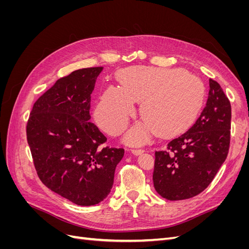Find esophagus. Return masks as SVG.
Instances as JSON below:
<instances>
[{"label": "esophagus", "mask_w": 249, "mask_h": 249, "mask_svg": "<svg viewBox=\"0 0 249 249\" xmlns=\"http://www.w3.org/2000/svg\"><path fill=\"white\" fill-rule=\"evenodd\" d=\"M132 153L135 156H139V155L144 153V150H143V149H132Z\"/></svg>", "instance_id": "34e87169"}]
</instances>
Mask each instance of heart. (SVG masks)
I'll use <instances>...</instances> for the list:
<instances>
[{
  "label": "heart",
  "mask_w": 249,
  "mask_h": 249,
  "mask_svg": "<svg viewBox=\"0 0 249 249\" xmlns=\"http://www.w3.org/2000/svg\"><path fill=\"white\" fill-rule=\"evenodd\" d=\"M120 87L108 86L95 109V120L104 131H124L141 103L144 118L126 134L125 142L144 144L157 132L172 136L184 131L197 116L205 89L201 81L180 70L134 66L120 71Z\"/></svg>",
  "instance_id": "obj_1"
}]
</instances>
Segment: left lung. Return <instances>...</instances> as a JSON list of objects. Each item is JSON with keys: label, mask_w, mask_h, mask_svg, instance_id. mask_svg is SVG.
I'll list each match as a JSON object with an SVG mask.
<instances>
[{"label": "left lung", "mask_w": 249, "mask_h": 249, "mask_svg": "<svg viewBox=\"0 0 249 249\" xmlns=\"http://www.w3.org/2000/svg\"><path fill=\"white\" fill-rule=\"evenodd\" d=\"M209 95L195 124L156 152L153 175L158 194L168 200L196 196L211 184L227 159L231 109L221 86L209 80Z\"/></svg>", "instance_id": "8db88e82"}]
</instances>
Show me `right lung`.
I'll use <instances>...</instances> for the list:
<instances>
[{
    "label": "right lung",
    "instance_id": "1",
    "mask_svg": "<svg viewBox=\"0 0 249 249\" xmlns=\"http://www.w3.org/2000/svg\"><path fill=\"white\" fill-rule=\"evenodd\" d=\"M104 67L72 71L34 104L27 140L41 182L78 206H94L113 187L124 149L103 147L107 138L90 123V101Z\"/></svg>",
    "mask_w": 249,
    "mask_h": 249
}]
</instances>
